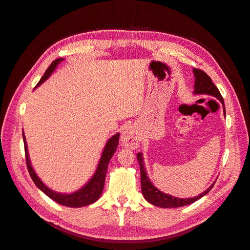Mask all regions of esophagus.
<instances>
[{
	"mask_svg": "<svg viewBox=\"0 0 250 250\" xmlns=\"http://www.w3.org/2000/svg\"><path fill=\"white\" fill-rule=\"evenodd\" d=\"M121 143L124 147L132 150L139 147V138L132 127H127L123 130L122 135H121Z\"/></svg>",
	"mask_w": 250,
	"mask_h": 250,
	"instance_id": "obj_1",
	"label": "esophagus"
}]
</instances>
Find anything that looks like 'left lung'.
Instances as JSON below:
<instances>
[{
  "label": "left lung",
  "instance_id": "1",
  "mask_svg": "<svg viewBox=\"0 0 250 250\" xmlns=\"http://www.w3.org/2000/svg\"><path fill=\"white\" fill-rule=\"evenodd\" d=\"M193 73L195 76V83H194V94L195 95H208L216 98L219 101H220L223 105V112L225 116V107H224V101L223 98L219 92V89L217 86L214 84L213 81H211L210 77L207 73H204L201 70L198 69H193ZM138 161L140 164V169H141V185H142V193L144 198H145L149 203L153 204L155 207H160L163 208H180V207H185L188 206L195 201H197L201 197H203L204 195L208 194L211 188L214 187L216 181H214L206 191L201 193L200 195L196 196V197L193 198H177L174 197V196L166 194L162 191L158 190V188L151 183V180L149 179L147 172L145 169V164H144V157L143 153L139 152L137 154Z\"/></svg>",
  "mask_w": 250,
  "mask_h": 250
}]
</instances>
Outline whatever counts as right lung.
<instances>
[{
    "label": "right lung",
    "mask_w": 250,
    "mask_h": 250,
    "mask_svg": "<svg viewBox=\"0 0 250 250\" xmlns=\"http://www.w3.org/2000/svg\"><path fill=\"white\" fill-rule=\"evenodd\" d=\"M62 60H63V58H58L50 64L46 73H44V75L42 77L40 82L36 84L35 88L39 87L42 83H43L51 76V74L55 71L56 66L60 62H62ZM119 138H120V133H116V134H113L112 137L107 141L106 145H105V147L103 149L100 161H99V163H98L96 172L94 173L92 178H90L82 188H80L78 191L71 193V194H65V193H58V192L51 190V188H49L46 185H44L41 180V178L37 176V174L35 173L34 169L32 168L31 162H30L27 142H26L25 134H24V132H22V140H24V145H25L26 163H27V167H28L30 176H31L32 180L34 181L35 186L39 188L42 192H43L48 196V197H50L55 202L62 204V206L69 207V208H81V207L89 206V204H92L99 199L101 194H102L104 183H105V176H106V172H107V168H108V164L111 160L112 155L115 154L117 147L119 145Z\"/></svg>",
    "instance_id": "right-lung-1"
}]
</instances>
